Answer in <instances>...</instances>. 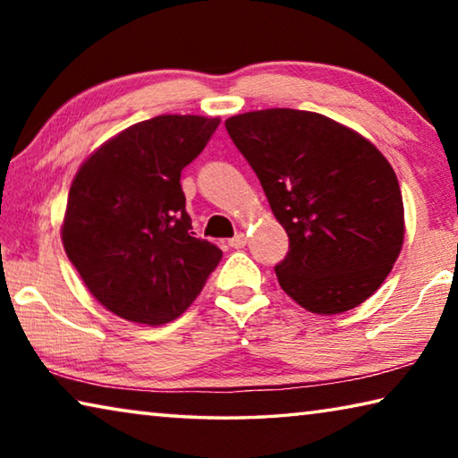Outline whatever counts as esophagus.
Wrapping results in <instances>:
<instances>
[{
	"label": "esophagus",
	"instance_id": "esophagus-1",
	"mask_svg": "<svg viewBox=\"0 0 458 458\" xmlns=\"http://www.w3.org/2000/svg\"><path fill=\"white\" fill-rule=\"evenodd\" d=\"M232 248H244L246 246V236L244 234H236L234 238H230L228 242Z\"/></svg>",
	"mask_w": 458,
	"mask_h": 458
}]
</instances>
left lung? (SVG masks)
Listing matches in <instances>:
<instances>
[{"label":"left lung","mask_w":458,"mask_h":458,"mask_svg":"<svg viewBox=\"0 0 458 458\" xmlns=\"http://www.w3.org/2000/svg\"><path fill=\"white\" fill-rule=\"evenodd\" d=\"M224 125L289 234V254L275 267L281 289L317 315L369 299L404 242L400 183L377 147L294 108L234 114Z\"/></svg>","instance_id":"left-lung-1"}]
</instances>
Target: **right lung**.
Segmentation results:
<instances>
[{
  "label": "right lung",
  "mask_w": 458,
  "mask_h": 458,
  "mask_svg": "<svg viewBox=\"0 0 458 458\" xmlns=\"http://www.w3.org/2000/svg\"><path fill=\"white\" fill-rule=\"evenodd\" d=\"M218 125L199 114L135 123L74 175L62 244L92 297L123 319H177L218 267L222 250L193 236L180 183Z\"/></svg>",
  "instance_id": "1"
}]
</instances>
